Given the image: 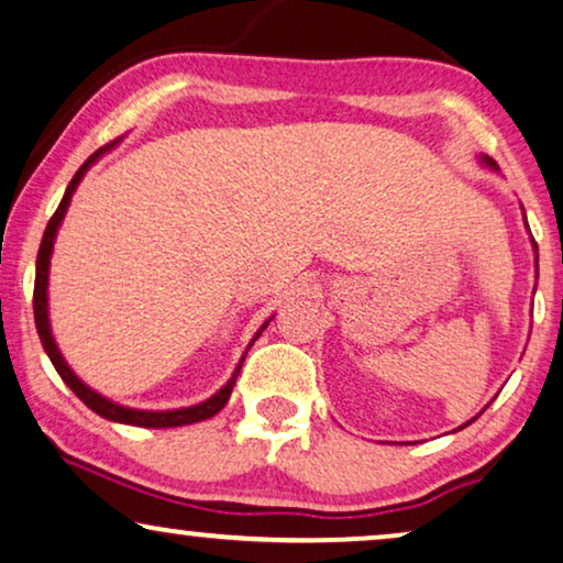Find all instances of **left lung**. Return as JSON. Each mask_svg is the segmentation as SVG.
I'll return each mask as SVG.
<instances>
[{
    "label": "left lung",
    "mask_w": 563,
    "mask_h": 563,
    "mask_svg": "<svg viewBox=\"0 0 563 563\" xmlns=\"http://www.w3.org/2000/svg\"><path fill=\"white\" fill-rule=\"evenodd\" d=\"M484 164H487V166H492V168H497V166H495V161H492V158H487V156H484ZM526 225H528V222H526ZM533 249L538 251V245H536V241H533ZM536 258H538V256H536ZM536 266H538V264H536ZM468 422H474V420H468ZM468 422H466V426H468ZM461 428H464V426H461Z\"/></svg>",
    "instance_id": "obj_1"
}]
</instances>
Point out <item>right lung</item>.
<instances>
[{
  "instance_id": "right-lung-1",
  "label": "right lung",
  "mask_w": 563,
  "mask_h": 563,
  "mask_svg": "<svg viewBox=\"0 0 563 563\" xmlns=\"http://www.w3.org/2000/svg\"><path fill=\"white\" fill-rule=\"evenodd\" d=\"M110 148V145H104V148H99L97 153H91V156L84 161L79 172L74 174V179L68 181L66 187V195L64 199H60L58 210L53 212V218L48 220V228H45L43 233V241H41V251H37V264H35V291H33V312H35V328H37V335H41V343L45 353H48L51 364L56 366V372L60 379H64L68 387H71V391L76 397L81 399L84 405L89 407V410H95L97 415H102V418L107 420H114V422H125V426H137V428H179V426H191V422H202L207 418H212V415H218L222 407L228 405L230 399V391H233L235 387V379L238 374H241V366H243V358L241 364H238L233 379H230L225 387H222L218 395H212L207 402L202 405H195V407H181V410H166V412H151V410H130V407H122V405H114L110 402V399H104L102 395H97L95 389H89L87 384H84L79 376H76L71 368H68V364L64 361V356H60L58 345L56 341H53L51 335V322H48V266H51V251H53V241H56V233H58V225L60 220H64V214L68 210V202H71V195L76 191V187H79L81 176L87 174V168L95 164V161L102 156V153ZM268 325V322H264L261 325V330H264ZM261 330L256 333V338L261 335ZM253 338V341H256ZM251 341V345H253ZM249 345V349H251ZM249 353V351H245Z\"/></svg>"
}]
</instances>
